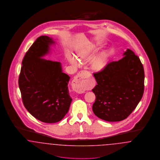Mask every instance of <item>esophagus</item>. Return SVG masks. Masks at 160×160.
Here are the masks:
<instances>
[{
  "instance_id": "1",
  "label": "esophagus",
  "mask_w": 160,
  "mask_h": 160,
  "mask_svg": "<svg viewBox=\"0 0 160 160\" xmlns=\"http://www.w3.org/2000/svg\"><path fill=\"white\" fill-rule=\"evenodd\" d=\"M89 72L86 71L79 72L72 80V89L78 93H82L85 91L86 84V78L89 76Z\"/></svg>"
}]
</instances>
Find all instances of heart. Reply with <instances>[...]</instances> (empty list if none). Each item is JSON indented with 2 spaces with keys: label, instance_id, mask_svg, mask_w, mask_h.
<instances>
[{
  "label": "heart",
  "instance_id": "obj_1",
  "mask_svg": "<svg viewBox=\"0 0 160 160\" xmlns=\"http://www.w3.org/2000/svg\"><path fill=\"white\" fill-rule=\"evenodd\" d=\"M98 49L99 47L97 44H90L77 52V59L78 61L82 62L89 61L92 58L93 55L97 53ZM107 59V54L106 53L103 52L99 54L92 61L91 65L93 69L95 71H99L102 69L106 65ZM68 60L72 64L74 65H78L77 61L73 57L69 56Z\"/></svg>",
  "mask_w": 160,
  "mask_h": 160
}]
</instances>
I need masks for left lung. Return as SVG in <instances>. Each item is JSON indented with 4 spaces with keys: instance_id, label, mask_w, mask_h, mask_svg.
I'll return each instance as SVG.
<instances>
[{
    "instance_id": "obj_1",
    "label": "left lung",
    "mask_w": 160,
    "mask_h": 160,
    "mask_svg": "<svg viewBox=\"0 0 160 160\" xmlns=\"http://www.w3.org/2000/svg\"><path fill=\"white\" fill-rule=\"evenodd\" d=\"M123 55L121 59L111 62L93 73L97 85L92 89L96 97L92 110L106 121L126 119L143 95L145 72L141 61L130 49Z\"/></svg>"
}]
</instances>
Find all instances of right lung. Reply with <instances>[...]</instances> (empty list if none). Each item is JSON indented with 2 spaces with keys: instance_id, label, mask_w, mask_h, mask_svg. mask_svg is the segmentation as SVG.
<instances>
[{
  "instance_id": "add662e5",
  "label": "right lung",
  "mask_w": 160,
  "mask_h": 160,
  "mask_svg": "<svg viewBox=\"0 0 160 160\" xmlns=\"http://www.w3.org/2000/svg\"><path fill=\"white\" fill-rule=\"evenodd\" d=\"M53 43L41 36L23 58L18 78L23 104L34 118L45 123L62 120L68 112L72 99L69 95L70 77L62 72L60 62L40 58Z\"/></svg>"
}]
</instances>
